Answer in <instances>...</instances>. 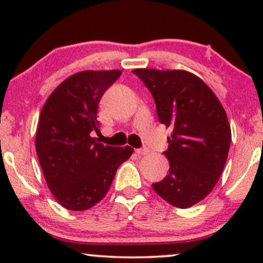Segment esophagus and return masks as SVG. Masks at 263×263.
Masks as SVG:
<instances>
[{"label": "esophagus", "mask_w": 263, "mask_h": 263, "mask_svg": "<svg viewBox=\"0 0 263 263\" xmlns=\"http://www.w3.org/2000/svg\"><path fill=\"white\" fill-rule=\"evenodd\" d=\"M149 152V149L147 148V147H142V148H137L136 149V153L140 156H143V155H147V153Z\"/></svg>", "instance_id": "esophagus-1"}]
</instances>
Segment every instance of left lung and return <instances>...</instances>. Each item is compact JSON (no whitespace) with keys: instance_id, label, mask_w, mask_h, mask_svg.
<instances>
[{"instance_id":"obj_1","label":"left lung","mask_w":263,"mask_h":263,"mask_svg":"<svg viewBox=\"0 0 263 263\" xmlns=\"http://www.w3.org/2000/svg\"><path fill=\"white\" fill-rule=\"evenodd\" d=\"M134 74L152 93L159 122L173 129L163 152L170 171L153 189L174 206H193L214 189L228 158L231 129L224 107L188 71L135 69Z\"/></svg>"}]
</instances>
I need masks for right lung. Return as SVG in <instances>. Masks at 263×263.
<instances>
[{
    "label": "right lung",
    "instance_id": "obj_1",
    "mask_svg": "<svg viewBox=\"0 0 263 263\" xmlns=\"http://www.w3.org/2000/svg\"><path fill=\"white\" fill-rule=\"evenodd\" d=\"M121 71H80L63 81L42 108L35 151L45 182L60 205L83 211L106 195L117 168L134 148L104 146L91 137L102 95Z\"/></svg>",
    "mask_w": 263,
    "mask_h": 263
}]
</instances>
